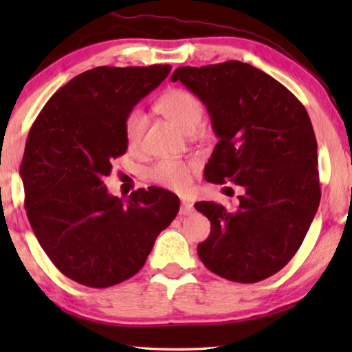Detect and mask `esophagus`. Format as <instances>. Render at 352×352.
I'll return each mask as SVG.
<instances>
[{
	"label": "esophagus",
	"mask_w": 352,
	"mask_h": 352,
	"mask_svg": "<svg viewBox=\"0 0 352 352\" xmlns=\"http://www.w3.org/2000/svg\"><path fill=\"white\" fill-rule=\"evenodd\" d=\"M192 211H194V205H192V201H189V200H182L180 214H183V216H188V214H190Z\"/></svg>",
	"instance_id": "esophagus-1"
}]
</instances>
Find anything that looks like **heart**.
I'll return each mask as SVG.
<instances>
[{"mask_svg":"<svg viewBox=\"0 0 352 352\" xmlns=\"http://www.w3.org/2000/svg\"><path fill=\"white\" fill-rule=\"evenodd\" d=\"M155 109L186 133H192L204 118L201 100L195 94L180 88L162 94L155 102ZM144 127L146 116L141 110H132L124 119V138L129 148L135 151L140 147ZM192 166V162L183 160H160L148 169V178L160 186L182 192L189 186Z\"/></svg>","mask_w":352,"mask_h":352,"instance_id":"obj_1","label":"heart"}]
</instances>
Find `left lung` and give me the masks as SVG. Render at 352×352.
<instances>
[{
    "instance_id": "obj_1",
    "label": "left lung",
    "mask_w": 352,
    "mask_h": 352,
    "mask_svg": "<svg viewBox=\"0 0 352 352\" xmlns=\"http://www.w3.org/2000/svg\"><path fill=\"white\" fill-rule=\"evenodd\" d=\"M182 82L210 113L219 138L205 178L243 189L236 210L197 201L211 233L200 261L234 283L275 275L305 241L320 205L317 140L311 118L283 83L248 63L230 60L182 67Z\"/></svg>"
}]
</instances>
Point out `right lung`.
<instances>
[{"label":"right lung","mask_w":352,"mask_h":352,"mask_svg":"<svg viewBox=\"0 0 352 352\" xmlns=\"http://www.w3.org/2000/svg\"><path fill=\"white\" fill-rule=\"evenodd\" d=\"M170 73V65L98 67L52 94L29 130L20 175L34 234L65 276L105 289L132 278L180 200L151 186L129 200L102 177L126 153L124 119Z\"/></svg>","instance_id":"add662e5"}]
</instances>
